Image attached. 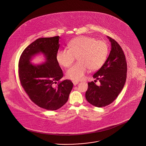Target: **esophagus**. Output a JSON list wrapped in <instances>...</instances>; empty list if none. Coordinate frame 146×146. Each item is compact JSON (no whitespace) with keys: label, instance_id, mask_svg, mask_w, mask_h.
Here are the masks:
<instances>
[{"label":"esophagus","instance_id":"esophagus-1","mask_svg":"<svg viewBox=\"0 0 146 146\" xmlns=\"http://www.w3.org/2000/svg\"><path fill=\"white\" fill-rule=\"evenodd\" d=\"M73 83L74 85H76V84L79 83V82H78V81H73Z\"/></svg>","mask_w":146,"mask_h":146}]
</instances>
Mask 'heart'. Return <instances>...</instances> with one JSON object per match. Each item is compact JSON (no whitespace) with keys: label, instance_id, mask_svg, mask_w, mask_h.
<instances>
[{"label":"heart","instance_id":"heart-1","mask_svg":"<svg viewBox=\"0 0 146 146\" xmlns=\"http://www.w3.org/2000/svg\"><path fill=\"white\" fill-rule=\"evenodd\" d=\"M69 49H59L56 58L64 67H68L78 56V62L67 70L66 76L73 80L83 79L88 68L94 71L104 64L108 52V45L104 40L81 36L71 40Z\"/></svg>","mask_w":146,"mask_h":146}]
</instances>
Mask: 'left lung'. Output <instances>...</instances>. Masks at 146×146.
Returning <instances> with one entry per match:
<instances>
[{
	"label": "left lung",
	"instance_id": "1",
	"mask_svg": "<svg viewBox=\"0 0 146 146\" xmlns=\"http://www.w3.org/2000/svg\"><path fill=\"white\" fill-rule=\"evenodd\" d=\"M111 43V50L107 60L93 78L99 80L100 85L94 82L88 83L85 93L86 100L97 107L112 103L118 97L125 85L127 63L124 53L115 40L107 36Z\"/></svg>",
	"mask_w": 146,
	"mask_h": 146
}]
</instances>
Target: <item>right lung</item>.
Listing matches in <instances>:
<instances>
[{
  "mask_svg": "<svg viewBox=\"0 0 146 146\" xmlns=\"http://www.w3.org/2000/svg\"><path fill=\"white\" fill-rule=\"evenodd\" d=\"M60 38L56 36L37 39L24 50L19 63V78L25 92L35 104L50 111L60 108L67 102L73 86L67 79L55 85L63 76L56 58ZM40 53L45 61L32 64V58Z\"/></svg>",
  "mask_w": 146,
  "mask_h": 146,
  "instance_id": "right-lung-1",
  "label": "right lung"
}]
</instances>
